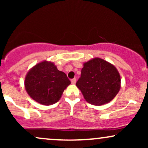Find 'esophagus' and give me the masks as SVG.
Instances as JSON below:
<instances>
[{
  "mask_svg": "<svg viewBox=\"0 0 148 148\" xmlns=\"http://www.w3.org/2000/svg\"><path fill=\"white\" fill-rule=\"evenodd\" d=\"M71 82H72V84H76V79L75 78H74V79H72L71 80Z\"/></svg>",
  "mask_w": 148,
  "mask_h": 148,
  "instance_id": "esophagus-1",
  "label": "esophagus"
}]
</instances>
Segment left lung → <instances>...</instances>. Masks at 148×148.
Masks as SVG:
<instances>
[{"label":"left lung","instance_id":"obj_1","mask_svg":"<svg viewBox=\"0 0 148 148\" xmlns=\"http://www.w3.org/2000/svg\"><path fill=\"white\" fill-rule=\"evenodd\" d=\"M120 84V75L113 64L94 58L84 63L76 86L87 102L101 106L110 102L117 95Z\"/></svg>","mask_w":148,"mask_h":148}]
</instances>
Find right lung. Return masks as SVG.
Listing matches in <instances>:
<instances>
[{"label": "right lung", "instance_id": "1", "mask_svg": "<svg viewBox=\"0 0 148 148\" xmlns=\"http://www.w3.org/2000/svg\"><path fill=\"white\" fill-rule=\"evenodd\" d=\"M70 84L64 72L59 71L53 62L47 60L32 67L24 81L25 90L30 97L46 106L58 102Z\"/></svg>", "mask_w": 148, "mask_h": 148}]
</instances>
